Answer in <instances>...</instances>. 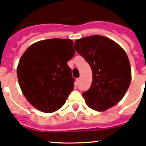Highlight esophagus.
<instances>
[{"label": "esophagus", "mask_w": 146, "mask_h": 146, "mask_svg": "<svg viewBox=\"0 0 146 146\" xmlns=\"http://www.w3.org/2000/svg\"><path fill=\"white\" fill-rule=\"evenodd\" d=\"M80 78H77V79H76V82H77V84H78V83H79L80 82Z\"/></svg>", "instance_id": "34e87169"}]
</instances>
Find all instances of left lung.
<instances>
[{"instance_id": "8db88e82", "label": "left lung", "mask_w": 146, "mask_h": 146, "mask_svg": "<svg viewBox=\"0 0 146 146\" xmlns=\"http://www.w3.org/2000/svg\"><path fill=\"white\" fill-rule=\"evenodd\" d=\"M74 48L92 70L91 87L82 93L86 104L94 110L104 111L119 102L131 79L129 60L122 47L95 35L76 40Z\"/></svg>"}]
</instances>
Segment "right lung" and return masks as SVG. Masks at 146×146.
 <instances>
[{"mask_svg":"<svg viewBox=\"0 0 146 146\" xmlns=\"http://www.w3.org/2000/svg\"><path fill=\"white\" fill-rule=\"evenodd\" d=\"M71 39L51 38L31 45L20 58L17 78L25 98L44 113L60 109L74 89L67 64L74 55Z\"/></svg>","mask_w":146,"mask_h":146,"instance_id":"1","label":"right lung"}]
</instances>
